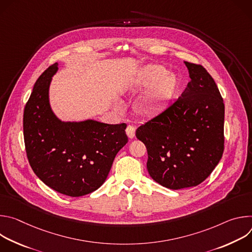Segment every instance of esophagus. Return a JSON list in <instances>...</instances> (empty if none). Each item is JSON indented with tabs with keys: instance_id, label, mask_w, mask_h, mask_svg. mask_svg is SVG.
Wrapping results in <instances>:
<instances>
[{
	"instance_id": "1",
	"label": "esophagus",
	"mask_w": 252,
	"mask_h": 252,
	"mask_svg": "<svg viewBox=\"0 0 252 252\" xmlns=\"http://www.w3.org/2000/svg\"><path fill=\"white\" fill-rule=\"evenodd\" d=\"M126 134H127V136H128L129 138H133V137H134V134H135V128H134V126L128 125V126H126Z\"/></svg>"
}]
</instances>
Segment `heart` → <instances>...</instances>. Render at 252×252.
<instances>
[{
	"mask_svg": "<svg viewBox=\"0 0 252 252\" xmlns=\"http://www.w3.org/2000/svg\"><path fill=\"white\" fill-rule=\"evenodd\" d=\"M135 90L150 88L134 103L135 113L142 118H153L160 114L172 100L177 88V77L167 73L164 66L150 64L143 67L132 82ZM117 109L122 105L117 103Z\"/></svg>",
	"mask_w": 252,
	"mask_h": 252,
	"instance_id": "heart-1",
	"label": "heart"
}]
</instances>
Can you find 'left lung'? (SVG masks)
Listing matches in <instances>:
<instances>
[{
    "instance_id": "left-lung-1",
    "label": "left lung",
    "mask_w": 252,
    "mask_h": 252,
    "mask_svg": "<svg viewBox=\"0 0 252 252\" xmlns=\"http://www.w3.org/2000/svg\"><path fill=\"white\" fill-rule=\"evenodd\" d=\"M185 63L190 82L182 96L135 131L147 147L150 175L170 189L201 184L224 150V103L219 88L201 64Z\"/></svg>"
}]
</instances>
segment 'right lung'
Segmentation results:
<instances>
[{
	"instance_id": "1",
	"label": "right lung",
	"mask_w": 252,
	"mask_h": 252,
	"mask_svg": "<svg viewBox=\"0 0 252 252\" xmlns=\"http://www.w3.org/2000/svg\"><path fill=\"white\" fill-rule=\"evenodd\" d=\"M57 70L58 63L44 71L26 103L25 147L32 169L45 185L78 197L104 183L117 154L127 142L126 125L60 121L49 102V88Z\"/></svg>"
}]
</instances>
